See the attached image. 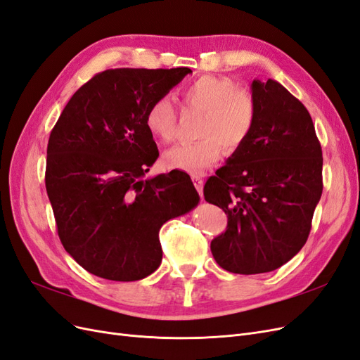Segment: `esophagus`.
Listing matches in <instances>:
<instances>
[{
	"label": "esophagus",
	"mask_w": 360,
	"mask_h": 360,
	"mask_svg": "<svg viewBox=\"0 0 360 360\" xmlns=\"http://www.w3.org/2000/svg\"><path fill=\"white\" fill-rule=\"evenodd\" d=\"M192 181H193V184H195V188H197V191H198V193H200V197L202 198V197H204V195H202V188H204L202 179L198 177V176H192Z\"/></svg>",
	"instance_id": "34e87169"
}]
</instances>
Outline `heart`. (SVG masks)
Instances as JSON below:
<instances>
[{"label": "heart", "mask_w": 360, "mask_h": 360, "mask_svg": "<svg viewBox=\"0 0 360 360\" xmlns=\"http://www.w3.org/2000/svg\"><path fill=\"white\" fill-rule=\"evenodd\" d=\"M181 97L188 106L204 112L198 129L201 139L165 150L162 165L200 176L222 158L224 146L234 151L246 143L255 127L257 103L236 81L216 75H204L189 82L181 90ZM176 122V110L168 96L156 99L146 114L148 132L163 143L174 138Z\"/></svg>", "instance_id": "1"}]
</instances>
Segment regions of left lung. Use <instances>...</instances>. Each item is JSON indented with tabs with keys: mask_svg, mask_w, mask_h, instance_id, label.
Segmentation results:
<instances>
[{
	"mask_svg": "<svg viewBox=\"0 0 360 360\" xmlns=\"http://www.w3.org/2000/svg\"><path fill=\"white\" fill-rule=\"evenodd\" d=\"M250 91L252 134L204 186L205 201L228 217L212 254L238 275L276 270L296 255L323 192L321 146L307 108L274 79H254Z\"/></svg>",
	"mask_w": 360,
	"mask_h": 360,
	"instance_id": "8db88e82",
	"label": "left lung"
}]
</instances>
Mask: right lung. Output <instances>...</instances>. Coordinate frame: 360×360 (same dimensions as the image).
<instances>
[{
    "instance_id": "right-lung-1",
    "label": "right lung",
    "mask_w": 360,
    "mask_h": 360,
    "mask_svg": "<svg viewBox=\"0 0 360 360\" xmlns=\"http://www.w3.org/2000/svg\"><path fill=\"white\" fill-rule=\"evenodd\" d=\"M188 73V68L97 73L52 129L45 183L60 240L96 276L129 282L153 274L162 261L160 226L200 202L186 172L146 179L159 156L146 114Z\"/></svg>"
}]
</instances>
